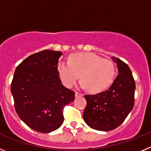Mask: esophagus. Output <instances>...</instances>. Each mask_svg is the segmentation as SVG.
<instances>
[{
    "mask_svg": "<svg viewBox=\"0 0 151 151\" xmlns=\"http://www.w3.org/2000/svg\"><path fill=\"white\" fill-rule=\"evenodd\" d=\"M82 96H83V94H82V93H81V92L76 91V97H82Z\"/></svg>",
    "mask_w": 151,
    "mask_h": 151,
    "instance_id": "obj_1",
    "label": "esophagus"
}]
</instances>
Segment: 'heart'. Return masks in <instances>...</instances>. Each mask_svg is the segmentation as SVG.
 <instances>
[{"instance_id":"heart-1","label":"heart","mask_w":151,"mask_h":151,"mask_svg":"<svg viewBox=\"0 0 151 151\" xmlns=\"http://www.w3.org/2000/svg\"><path fill=\"white\" fill-rule=\"evenodd\" d=\"M58 74L66 87L71 88L79 77L81 87L88 88L93 93L107 88L116 75L112 61L92 53H79L70 56L69 61H61L57 66Z\"/></svg>"}]
</instances>
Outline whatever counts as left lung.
<instances>
[{"instance_id": "left-lung-1", "label": "left lung", "mask_w": 151, "mask_h": 151, "mask_svg": "<svg viewBox=\"0 0 151 151\" xmlns=\"http://www.w3.org/2000/svg\"><path fill=\"white\" fill-rule=\"evenodd\" d=\"M119 75L107 90L87 94L83 119L88 126L98 131H110L121 125L134 106L135 82L127 64L112 57Z\"/></svg>"}]
</instances>
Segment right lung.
<instances>
[{"instance_id":"1","label":"right lung","mask_w":151,"mask_h":151,"mask_svg":"<svg viewBox=\"0 0 151 151\" xmlns=\"http://www.w3.org/2000/svg\"><path fill=\"white\" fill-rule=\"evenodd\" d=\"M60 51L44 50L17 67L11 83L14 106L21 120L33 130L49 133L63 122V108L75 92L62 85L57 71Z\"/></svg>"}]
</instances>
